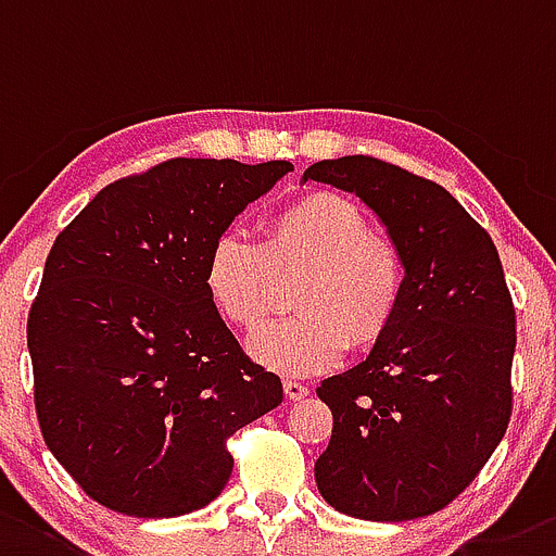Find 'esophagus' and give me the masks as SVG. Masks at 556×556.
I'll use <instances>...</instances> for the list:
<instances>
[{
    "instance_id": "obj_1",
    "label": "esophagus",
    "mask_w": 556,
    "mask_h": 556,
    "mask_svg": "<svg viewBox=\"0 0 556 556\" xmlns=\"http://www.w3.org/2000/svg\"><path fill=\"white\" fill-rule=\"evenodd\" d=\"M282 388H285V396H288L290 402H302V399L309 396V388H307V384L296 382V379H285Z\"/></svg>"
}]
</instances>
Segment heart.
<instances>
[{"label":"heart","mask_w":556,"mask_h":556,"mask_svg":"<svg viewBox=\"0 0 556 556\" xmlns=\"http://www.w3.org/2000/svg\"><path fill=\"white\" fill-rule=\"evenodd\" d=\"M296 274L290 302L299 313L249 338V354L268 371H327L346 346L379 343L402 304L396 249L371 235L363 210L338 193H309L274 213L263 243L241 232L218 235L204 263V288L229 324L254 329L277 302L279 279Z\"/></svg>","instance_id":"heart-1"}]
</instances>
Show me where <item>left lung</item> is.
<instances>
[{"label": "left lung", "instance_id": "obj_1", "mask_svg": "<svg viewBox=\"0 0 556 556\" xmlns=\"http://www.w3.org/2000/svg\"><path fill=\"white\" fill-rule=\"evenodd\" d=\"M307 179L357 197L404 268L388 334L315 390L334 418L315 484L352 518H424L473 482L513 415L515 309L502 260L452 193L404 168L349 154L313 163Z\"/></svg>", "mask_w": 556, "mask_h": 556}]
</instances>
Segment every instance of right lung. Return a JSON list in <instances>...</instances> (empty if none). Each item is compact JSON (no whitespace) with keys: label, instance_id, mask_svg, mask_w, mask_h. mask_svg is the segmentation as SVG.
<instances>
[{"label":"right lung","instance_id":"right-lung-1","mask_svg":"<svg viewBox=\"0 0 556 556\" xmlns=\"http://www.w3.org/2000/svg\"><path fill=\"white\" fill-rule=\"evenodd\" d=\"M288 160L177 157L118 179L58 235L29 309L43 440L116 513L177 518L218 496L227 438L282 404L204 288L218 235Z\"/></svg>","mask_w":556,"mask_h":556}]
</instances>
